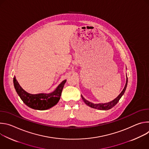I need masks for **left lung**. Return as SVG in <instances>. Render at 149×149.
<instances>
[{"label":"left lung","mask_w":149,"mask_h":149,"mask_svg":"<svg viewBox=\"0 0 149 149\" xmlns=\"http://www.w3.org/2000/svg\"><path fill=\"white\" fill-rule=\"evenodd\" d=\"M127 82H128V78H127V79H126V83L124 86V89L123 90V91H121V93L118 95V96L114 100H113V101L109 102H106V103H99V104H94L93 102H91L90 101H88V100L85 99L82 95H81L82 99L83 100V101H84V102L86 103L87 105L90 106V107L93 108V109H98V110H107L109 109H111V108H113V107L117 104V102L119 101L120 99L121 98V97L123 96V95L124 94L125 89L127 88Z\"/></svg>","instance_id":"8db88e82"}]
</instances>
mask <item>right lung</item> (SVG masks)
Listing matches in <instances>:
<instances>
[{
  "label": "right lung",
  "mask_w": 149,
  "mask_h": 149,
  "mask_svg": "<svg viewBox=\"0 0 149 149\" xmlns=\"http://www.w3.org/2000/svg\"><path fill=\"white\" fill-rule=\"evenodd\" d=\"M67 80H63L56 90L49 94L40 93L32 94L25 91L20 86L16 77H13L14 87L20 99L29 107L38 110H45L49 109L56 105L61 96L62 89Z\"/></svg>",
  "instance_id": "add662e5"
}]
</instances>
